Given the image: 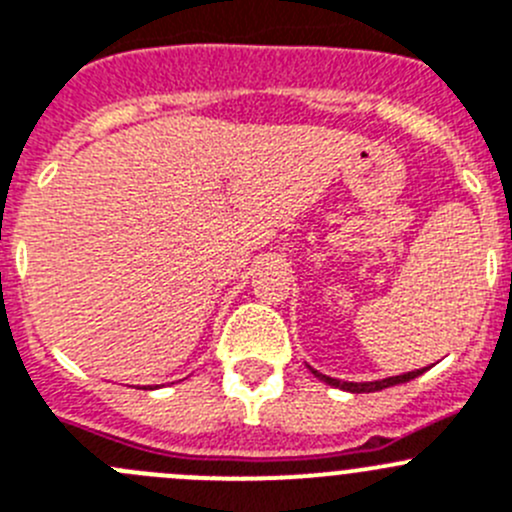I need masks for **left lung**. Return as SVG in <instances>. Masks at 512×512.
<instances>
[{"instance_id":"left-lung-1","label":"left lung","mask_w":512,"mask_h":512,"mask_svg":"<svg viewBox=\"0 0 512 512\" xmlns=\"http://www.w3.org/2000/svg\"><path fill=\"white\" fill-rule=\"evenodd\" d=\"M422 372H425V369H417V372L399 374V377H387V379H379V382H339V379H334V377H326V374H321V372H316V369H311V374H314V377H319L321 382L332 384V387H339V389H344V392H354V394H362V392H379V389L394 387V384L410 382V379L420 377Z\"/></svg>"}]
</instances>
